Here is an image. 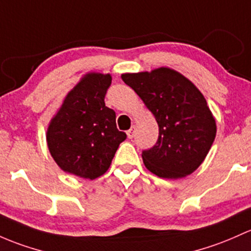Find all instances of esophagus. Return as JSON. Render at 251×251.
<instances>
[{
    "instance_id": "esophagus-1",
    "label": "esophagus",
    "mask_w": 251,
    "mask_h": 251,
    "mask_svg": "<svg viewBox=\"0 0 251 251\" xmlns=\"http://www.w3.org/2000/svg\"><path fill=\"white\" fill-rule=\"evenodd\" d=\"M126 133H127V137H128V138H133V137H134V133H136V126H132V127H131L130 130H128L127 132H126Z\"/></svg>"
}]
</instances>
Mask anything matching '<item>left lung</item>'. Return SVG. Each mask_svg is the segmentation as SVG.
I'll use <instances>...</instances> for the list:
<instances>
[{"label":"left lung","mask_w":251,"mask_h":251,"mask_svg":"<svg viewBox=\"0 0 251 251\" xmlns=\"http://www.w3.org/2000/svg\"><path fill=\"white\" fill-rule=\"evenodd\" d=\"M154 114L159 139L142 151L146 167L160 178L191 174L207 156L215 139V119L201 91L176 71L160 67L151 72L121 75Z\"/></svg>","instance_id":"obj_1"}]
</instances>
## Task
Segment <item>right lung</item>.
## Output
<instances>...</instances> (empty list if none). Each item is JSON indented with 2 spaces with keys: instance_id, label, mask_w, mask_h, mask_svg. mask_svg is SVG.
Returning <instances> with one entry per match:
<instances>
[{
  "instance_id": "obj_1",
  "label": "right lung",
  "mask_w": 251,
  "mask_h": 251,
  "mask_svg": "<svg viewBox=\"0 0 251 251\" xmlns=\"http://www.w3.org/2000/svg\"><path fill=\"white\" fill-rule=\"evenodd\" d=\"M110 84V75H85L50 121L47 143L65 172L91 180L99 178L126 139V133L117 128L115 112L104 103Z\"/></svg>"
}]
</instances>
